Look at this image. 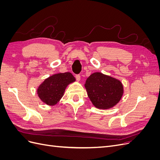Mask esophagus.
Listing matches in <instances>:
<instances>
[{"label": "esophagus", "instance_id": "esophagus-1", "mask_svg": "<svg viewBox=\"0 0 160 160\" xmlns=\"http://www.w3.org/2000/svg\"><path fill=\"white\" fill-rule=\"evenodd\" d=\"M75 77H76V79H77V81H78V82H79V81H80V80H81V76H80L79 75H77L75 76Z\"/></svg>", "mask_w": 160, "mask_h": 160}]
</instances>
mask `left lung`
Listing matches in <instances>:
<instances>
[{"label": "left lung", "mask_w": 160, "mask_h": 160, "mask_svg": "<svg viewBox=\"0 0 160 160\" xmlns=\"http://www.w3.org/2000/svg\"><path fill=\"white\" fill-rule=\"evenodd\" d=\"M85 88L91 103L100 109L113 108L124 93L122 81L100 72H93L87 79Z\"/></svg>", "instance_id": "obj_1"}]
</instances>
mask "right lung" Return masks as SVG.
<instances>
[{
    "instance_id": "right-lung-1",
    "label": "right lung",
    "mask_w": 160,
    "mask_h": 160,
    "mask_svg": "<svg viewBox=\"0 0 160 160\" xmlns=\"http://www.w3.org/2000/svg\"><path fill=\"white\" fill-rule=\"evenodd\" d=\"M76 81L71 72H60L45 79L38 86L37 93L41 101L49 106H54L59 102L66 88Z\"/></svg>"
}]
</instances>
